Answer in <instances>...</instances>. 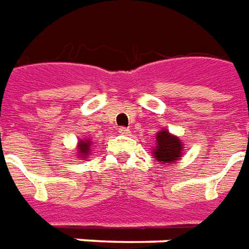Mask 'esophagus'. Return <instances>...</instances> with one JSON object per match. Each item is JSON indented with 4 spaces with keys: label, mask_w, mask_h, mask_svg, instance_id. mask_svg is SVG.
Masks as SVG:
<instances>
[{
    "label": "esophagus",
    "mask_w": 249,
    "mask_h": 249,
    "mask_svg": "<svg viewBox=\"0 0 249 249\" xmlns=\"http://www.w3.org/2000/svg\"><path fill=\"white\" fill-rule=\"evenodd\" d=\"M118 133L121 134V135H130V128L121 127V128H119V131H118Z\"/></svg>",
    "instance_id": "1"
}]
</instances>
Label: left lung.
Listing matches in <instances>:
<instances>
[{
	"instance_id": "left-lung-1",
	"label": "left lung",
	"mask_w": 249,
	"mask_h": 249,
	"mask_svg": "<svg viewBox=\"0 0 249 249\" xmlns=\"http://www.w3.org/2000/svg\"><path fill=\"white\" fill-rule=\"evenodd\" d=\"M151 154L157 162L162 165H170L177 162L184 154V143L177 135H173L169 130L162 128L156 134V147Z\"/></svg>"
}]
</instances>
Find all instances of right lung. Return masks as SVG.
Here are the masks:
<instances>
[{
	"label": "right lung",
	"mask_w": 249,
	"mask_h": 249,
	"mask_svg": "<svg viewBox=\"0 0 249 249\" xmlns=\"http://www.w3.org/2000/svg\"><path fill=\"white\" fill-rule=\"evenodd\" d=\"M92 149V141L89 138H82L79 139L76 144V157L80 160H88V156Z\"/></svg>",
	"instance_id": "1"
}]
</instances>
